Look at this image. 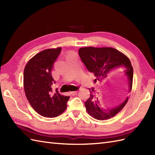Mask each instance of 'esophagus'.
Returning <instances> with one entry per match:
<instances>
[{"label": "esophagus", "mask_w": 155, "mask_h": 155, "mask_svg": "<svg viewBox=\"0 0 155 155\" xmlns=\"http://www.w3.org/2000/svg\"><path fill=\"white\" fill-rule=\"evenodd\" d=\"M70 93L72 95H75L77 93V91H71V92H70Z\"/></svg>", "instance_id": "34e87169"}]
</instances>
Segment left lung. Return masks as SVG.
I'll return each instance as SVG.
<instances>
[{"mask_svg": "<svg viewBox=\"0 0 155 155\" xmlns=\"http://www.w3.org/2000/svg\"><path fill=\"white\" fill-rule=\"evenodd\" d=\"M78 54L88 70L94 73L96 77L94 83L104 80L115 69L124 67L125 73L129 80L131 90L133 68L129 58L121 52L111 47H88L81 48L78 50ZM93 91L94 88L90 91V97L84 102V105L88 114L95 119L104 120L114 117L123 109L128 101L127 98L123 103L116 107L108 110L104 109L101 107L100 102Z\"/></svg>", "mask_w": 155, "mask_h": 155, "instance_id": "1", "label": "left lung"}]
</instances>
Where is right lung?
<instances>
[{"instance_id":"1","label":"right lung","mask_w":155,"mask_h":155,"mask_svg":"<svg viewBox=\"0 0 155 155\" xmlns=\"http://www.w3.org/2000/svg\"><path fill=\"white\" fill-rule=\"evenodd\" d=\"M61 51V47L48 48L31 58L26 64L23 84L26 97L31 107L38 114L53 118L61 114L67 108L69 97L64 96L51 86L54 81L51 71Z\"/></svg>"}]
</instances>
